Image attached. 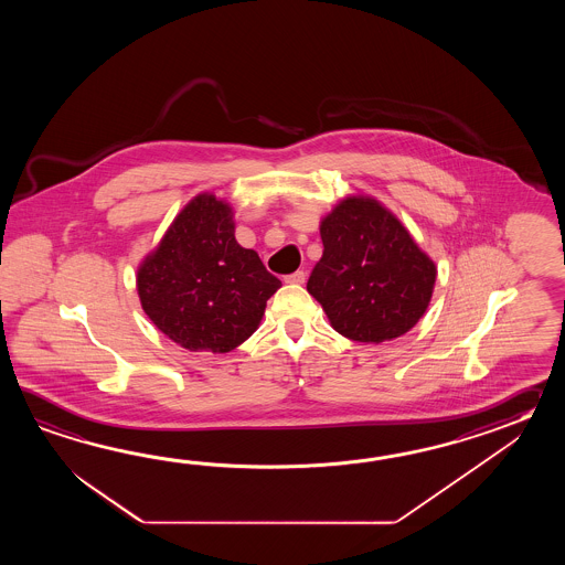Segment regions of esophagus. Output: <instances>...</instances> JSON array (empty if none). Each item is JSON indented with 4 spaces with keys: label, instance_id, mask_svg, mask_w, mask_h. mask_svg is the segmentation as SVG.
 Masks as SVG:
<instances>
[{
    "label": "esophagus",
    "instance_id": "esophagus-1",
    "mask_svg": "<svg viewBox=\"0 0 565 565\" xmlns=\"http://www.w3.org/2000/svg\"><path fill=\"white\" fill-rule=\"evenodd\" d=\"M305 278H307V275H305L302 270H297V273H292V275H287L285 282H288V285H302Z\"/></svg>",
    "mask_w": 565,
    "mask_h": 565
}]
</instances>
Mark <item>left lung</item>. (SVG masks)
Returning a JSON list of instances; mask_svg holds the SVG:
<instances>
[{
    "instance_id": "1",
    "label": "left lung",
    "mask_w": 565,
    "mask_h": 565,
    "mask_svg": "<svg viewBox=\"0 0 565 565\" xmlns=\"http://www.w3.org/2000/svg\"><path fill=\"white\" fill-rule=\"evenodd\" d=\"M321 241L307 290L337 333L382 343L420 321L436 266L394 214L370 198H348L321 222Z\"/></svg>"
}]
</instances>
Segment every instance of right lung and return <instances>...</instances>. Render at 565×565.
Wrapping results in <instances>:
<instances>
[{"instance_id": "add662e5", "label": "right lung", "mask_w": 565, "mask_h": 565, "mask_svg": "<svg viewBox=\"0 0 565 565\" xmlns=\"http://www.w3.org/2000/svg\"><path fill=\"white\" fill-rule=\"evenodd\" d=\"M280 288L260 256L234 238L228 204L202 193L145 258L137 290L159 331L190 351L228 353L253 335Z\"/></svg>"}]
</instances>
